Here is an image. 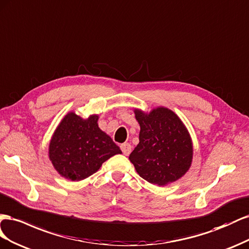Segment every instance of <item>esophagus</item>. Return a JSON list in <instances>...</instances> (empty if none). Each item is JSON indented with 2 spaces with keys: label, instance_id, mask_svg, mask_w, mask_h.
<instances>
[{
  "label": "esophagus",
  "instance_id": "esophagus-1",
  "mask_svg": "<svg viewBox=\"0 0 249 249\" xmlns=\"http://www.w3.org/2000/svg\"><path fill=\"white\" fill-rule=\"evenodd\" d=\"M121 150L125 155H129L131 152V145L129 143H124L121 145Z\"/></svg>",
  "mask_w": 249,
  "mask_h": 249
}]
</instances>
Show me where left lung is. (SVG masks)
Masks as SVG:
<instances>
[{
	"instance_id": "left-lung-1",
	"label": "left lung",
	"mask_w": 249,
	"mask_h": 249,
	"mask_svg": "<svg viewBox=\"0 0 249 249\" xmlns=\"http://www.w3.org/2000/svg\"><path fill=\"white\" fill-rule=\"evenodd\" d=\"M140 124V143L129 160L148 182L165 186L187 173L193 158V145L181 120L166 107L145 113L134 110Z\"/></svg>"
}]
</instances>
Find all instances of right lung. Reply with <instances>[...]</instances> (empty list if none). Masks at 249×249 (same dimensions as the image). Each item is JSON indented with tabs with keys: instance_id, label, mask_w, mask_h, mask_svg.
<instances>
[{
	"instance_id": "right-lung-1",
	"label": "right lung",
	"mask_w": 249,
	"mask_h": 249,
	"mask_svg": "<svg viewBox=\"0 0 249 249\" xmlns=\"http://www.w3.org/2000/svg\"><path fill=\"white\" fill-rule=\"evenodd\" d=\"M98 116L83 120L69 112L56 128L49 146L54 168L67 179L82 180L97 172L105 160L122 153L98 127Z\"/></svg>"
}]
</instances>
